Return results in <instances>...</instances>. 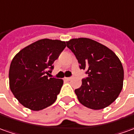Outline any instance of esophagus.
Returning <instances> with one entry per match:
<instances>
[{
  "instance_id": "1",
  "label": "esophagus",
  "mask_w": 134,
  "mask_h": 134,
  "mask_svg": "<svg viewBox=\"0 0 134 134\" xmlns=\"http://www.w3.org/2000/svg\"><path fill=\"white\" fill-rule=\"evenodd\" d=\"M71 79H72V78H64V80H66V81H70Z\"/></svg>"
}]
</instances>
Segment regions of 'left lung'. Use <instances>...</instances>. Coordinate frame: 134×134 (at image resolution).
<instances>
[{
    "instance_id": "left-lung-1",
    "label": "left lung",
    "mask_w": 134,
    "mask_h": 134,
    "mask_svg": "<svg viewBox=\"0 0 134 134\" xmlns=\"http://www.w3.org/2000/svg\"><path fill=\"white\" fill-rule=\"evenodd\" d=\"M66 42L80 68L88 74L81 86L75 90L79 102L94 110L111 105L123 86L124 70L120 59L111 49L91 39H72Z\"/></svg>"
}]
</instances>
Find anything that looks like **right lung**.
Masks as SVG:
<instances>
[{
    "label": "right lung",
    "instance_id": "right-lung-1",
    "mask_svg": "<svg viewBox=\"0 0 134 134\" xmlns=\"http://www.w3.org/2000/svg\"><path fill=\"white\" fill-rule=\"evenodd\" d=\"M66 47L58 40L42 39L29 44L14 55L9 72V87L25 108L40 111L56 100L62 79L49 78L53 64Z\"/></svg>",
    "mask_w": 134,
    "mask_h": 134
}]
</instances>
